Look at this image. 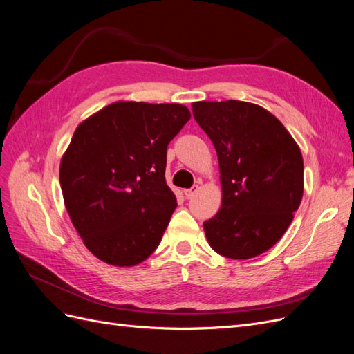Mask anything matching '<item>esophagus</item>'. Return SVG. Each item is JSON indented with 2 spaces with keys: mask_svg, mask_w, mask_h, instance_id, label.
I'll return each mask as SVG.
<instances>
[{
  "mask_svg": "<svg viewBox=\"0 0 354 354\" xmlns=\"http://www.w3.org/2000/svg\"><path fill=\"white\" fill-rule=\"evenodd\" d=\"M197 189H198V185H192L191 188H187V189H184V196H185V198L187 200H189L194 194L197 192Z\"/></svg>",
  "mask_w": 354,
  "mask_h": 354,
  "instance_id": "esophagus-1",
  "label": "esophagus"
}]
</instances>
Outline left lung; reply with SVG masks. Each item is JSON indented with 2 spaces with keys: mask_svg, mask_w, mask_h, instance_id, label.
Segmentation results:
<instances>
[{
  "mask_svg": "<svg viewBox=\"0 0 354 354\" xmlns=\"http://www.w3.org/2000/svg\"><path fill=\"white\" fill-rule=\"evenodd\" d=\"M192 115L218 153L222 206L203 223L227 259L268 252L288 230L303 197V157L268 110L245 101L192 102Z\"/></svg>",
  "mask_w": 354,
  "mask_h": 354,
  "instance_id": "8db88e82",
  "label": "left lung"
}]
</instances>
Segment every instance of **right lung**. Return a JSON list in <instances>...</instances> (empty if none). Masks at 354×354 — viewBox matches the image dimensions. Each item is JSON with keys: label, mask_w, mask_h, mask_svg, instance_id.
<instances>
[{"label": "right lung", "mask_w": 354, "mask_h": 354, "mask_svg": "<svg viewBox=\"0 0 354 354\" xmlns=\"http://www.w3.org/2000/svg\"><path fill=\"white\" fill-rule=\"evenodd\" d=\"M189 118L182 104L119 101L76 128L60 185L73 226L100 260L135 266L160 244L178 206L165 178L167 145Z\"/></svg>", "instance_id": "right-lung-1"}]
</instances>
